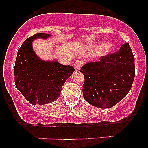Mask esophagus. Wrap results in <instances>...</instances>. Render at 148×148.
Segmentation results:
<instances>
[{"mask_svg":"<svg viewBox=\"0 0 148 148\" xmlns=\"http://www.w3.org/2000/svg\"><path fill=\"white\" fill-rule=\"evenodd\" d=\"M82 64H83V62L82 61H76L74 63V68L76 71L80 70V68L82 67Z\"/></svg>","mask_w":148,"mask_h":148,"instance_id":"1","label":"esophagus"}]
</instances>
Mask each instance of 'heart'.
<instances>
[{
    "label": "heart",
    "instance_id": "b5f03b06",
    "mask_svg": "<svg viewBox=\"0 0 148 148\" xmlns=\"http://www.w3.org/2000/svg\"><path fill=\"white\" fill-rule=\"evenodd\" d=\"M113 46L112 44H101L99 46H94L93 47L95 49H97V48H99L100 49V51L101 53H104V52H106V51L109 50V49H112Z\"/></svg>",
    "mask_w": 148,
    "mask_h": 148
}]
</instances>
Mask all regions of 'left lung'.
Returning a JSON list of instances; mask_svg holds the SVG:
<instances>
[{
  "label": "left lung",
  "mask_w": 148,
  "mask_h": 148,
  "mask_svg": "<svg viewBox=\"0 0 148 148\" xmlns=\"http://www.w3.org/2000/svg\"><path fill=\"white\" fill-rule=\"evenodd\" d=\"M84 76V98L98 108H110L129 92L135 77L134 56L128 43L119 50L99 61L87 63L82 66Z\"/></svg>",
  "instance_id": "obj_1"
}]
</instances>
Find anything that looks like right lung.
<instances>
[{"label":"right lung","mask_w":148,"mask_h":148,"mask_svg":"<svg viewBox=\"0 0 148 148\" xmlns=\"http://www.w3.org/2000/svg\"><path fill=\"white\" fill-rule=\"evenodd\" d=\"M47 33H36L28 38L18 49L15 64V83L18 90L30 104H47L60 96L61 88L75 69L57 60L44 61L32 48L35 39H47Z\"/></svg>","instance_id":"1"}]
</instances>
